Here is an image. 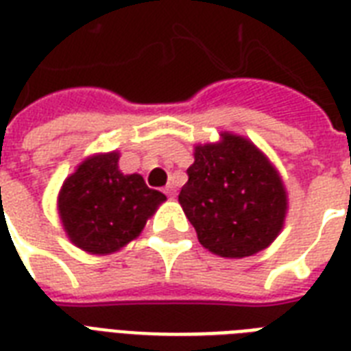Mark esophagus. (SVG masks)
<instances>
[{
	"mask_svg": "<svg viewBox=\"0 0 351 351\" xmlns=\"http://www.w3.org/2000/svg\"><path fill=\"white\" fill-rule=\"evenodd\" d=\"M165 195H167V197H175V193H176V189H175V186H165Z\"/></svg>",
	"mask_w": 351,
	"mask_h": 351,
	"instance_id": "34e87169",
	"label": "esophagus"
}]
</instances>
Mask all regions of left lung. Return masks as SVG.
I'll return each mask as SVG.
<instances>
[{
	"label": "left lung",
	"instance_id": "1",
	"mask_svg": "<svg viewBox=\"0 0 351 351\" xmlns=\"http://www.w3.org/2000/svg\"><path fill=\"white\" fill-rule=\"evenodd\" d=\"M178 202L198 242L224 258L266 250L282 231L288 191L266 154L230 131L219 142L195 145Z\"/></svg>",
	"mask_w": 351,
	"mask_h": 351
}]
</instances>
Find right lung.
<instances>
[{"label": "right lung", "instance_id": "right-lung-1", "mask_svg": "<svg viewBox=\"0 0 351 351\" xmlns=\"http://www.w3.org/2000/svg\"><path fill=\"white\" fill-rule=\"evenodd\" d=\"M118 160V151L90 154L58 193L63 231L90 255H111L125 247L167 200L164 193L149 189L142 175H123Z\"/></svg>", "mask_w": 351, "mask_h": 351}]
</instances>
